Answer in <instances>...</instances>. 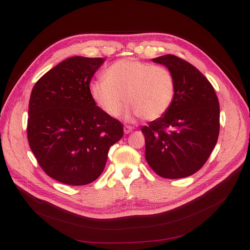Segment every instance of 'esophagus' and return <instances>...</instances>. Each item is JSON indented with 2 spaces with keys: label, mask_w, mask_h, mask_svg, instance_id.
Listing matches in <instances>:
<instances>
[{
  "label": "esophagus",
  "mask_w": 250,
  "mask_h": 250,
  "mask_svg": "<svg viewBox=\"0 0 250 250\" xmlns=\"http://www.w3.org/2000/svg\"><path fill=\"white\" fill-rule=\"evenodd\" d=\"M132 130H133V128H132L131 125H125L124 126V132L125 134H129L130 132H132Z\"/></svg>",
  "instance_id": "esophagus-1"
}]
</instances>
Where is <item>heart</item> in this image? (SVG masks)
Listing matches in <instances>:
<instances>
[{
  "instance_id": "b5f03b06",
  "label": "heart",
  "mask_w": 250,
  "mask_h": 250,
  "mask_svg": "<svg viewBox=\"0 0 250 250\" xmlns=\"http://www.w3.org/2000/svg\"><path fill=\"white\" fill-rule=\"evenodd\" d=\"M90 94L99 107L111 117L120 114L126 101L129 115L156 120L171 108L176 83L167 67L124 59L111 64L103 79L91 83Z\"/></svg>"
}]
</instances>
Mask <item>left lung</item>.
<instances>
[{
  "label": "left lung",
  "mask_w": 250,
  "mask_h": 250,
  "mask_svg": "<svg viewBox=\"0 0 250 250\" xmlns=\"http://www.w3.org/2000/svg\"><path fill=\"white\" fill-rule=\"evenodd\" d=\"M173 74L176 94L167 113L142 128L145 158L159 176L184 178L204 166L218 140L219 102L207 78L174 55L152 59Z\"/></svg>",
  "instance_id": "8db88e82"
}]
</instances>
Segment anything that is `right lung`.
I'll return each instance as SVG.
<instances>
[{
	"label": "right lung",
	"mask_w": 250,
	"mask_h": 250,
	"mask_svg": "<svg viewBox=\"0 0 250 250\" xmlns=\"http://www.w3.org/2000/svg\"><path fill=\"white\" fill-rule=\"evenodd\" d=\"M103 62V58H68L32 89L29 145L43 171L62 184L94 182L110 146L124 136L121 122L97 106L90 94V82Z\"/></svg>",
	"instance_id": "obj_1"
}]
</instances>
